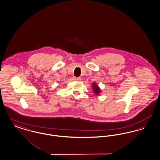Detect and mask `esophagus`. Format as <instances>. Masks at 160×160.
Masks as SVG:
<instances>
[{"label": "esophagus", "instance_id": "1", "mask_svg": "<svg viewBox=\"0 0 160 160\" xmlns=\"http://www.w3.org/2000/svg\"><path fill=\"white\" fill-rule=\"evenodd\" d=\"M74 79H75V80H76V81H81V80H82V78H80V77H78V78L75 77Z\"/></svg>", "mask_w": 160, "mask_h": 160}]
</instances>
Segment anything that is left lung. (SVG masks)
<instances>
[{
  "label": "left lung",
  "instance_id": "left-lung-1",
  "mask_svg": "<svg viewBox=\"0 0 160 160\" xmlns=\"http://www.w3.org/2000/svg\"><path fill=\"white\" fill-rule=\"evenodd\" d=\"M92 88L94 94L96 95H99L100 94V92H102L101 89L99 88L98 85H97V83L96 82H94L92 83Z\"/></svg>",
  "mask_w": 160,
  "mask_h": 160
}]
</instances>
